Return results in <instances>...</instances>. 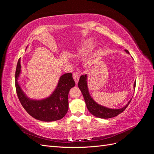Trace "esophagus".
Here are the masks:
<instances>
[{"instance_id":"obj_1","label":"esophagus","mask_w":154,"mask_h":154,"mask_svg":"<svg viewBox=\"0 0 154 154\" xmlns=\"http://www.w3.org/2000/svg\"><path fill=\"white\" fill-rule=\"evenodd\" d=\"M73 78L75 81V82L76 84H78V80H79V78H80V74L78 72H74L73 74Z\"/></svg>"}]
</instances>
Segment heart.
<instances>
[{
    "label": "heart",
    "mask_w": 154,
    "mask_h": 154,
    "mask_svg": "<svg viewBox=\"0 0 154 154\" xmlns=\"http://www.w3.org/2000/svg\"><path fill=\"white\" fill-rule=\"evenodd\" d=\"M92 44H93V42L91 39H88V40H84L82 43L81 44V45L80 46L79 48H78V53H84V52H87L91 48Z\"/></svg>",
    "instance_id": "heart-1"
}]
</instances>
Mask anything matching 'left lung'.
I'll use <instances>...</instances> for the list:
<instances>
[{"label": "left lung", "mask_w": 154, "mask_h": 154, "mask_svg": "<svg viewBox=\"0 0 154 154\" xmlns=\"http://www.w3.org/2000/svg\"><path fill=\"white\" fill-rule=\"evenodd\" d=\"M125 51L127 53L129 54V52H128L127 50H125ZM87 74L82 75L80 78L79 82H78V88H79L80 90H81L82 93V95L84 96V100H85L86 107L88 109V111L92 114V115L94 116L100 118H104V119H108V118H114L116 116L121 114L122 112H123L125 108L128 107V106L129 105L130 103L131 98L128 103L123 108H118V109H112V108H106L105 106H103L98 104V103L96 102L93 98L91 97L88 88V84H87ZM135 88H136V82H135L134 84V89L135 90Z\"/></svg>", "instance_id": "left-lung-1"}]
</instances>
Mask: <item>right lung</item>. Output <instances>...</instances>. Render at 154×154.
I'll return each mask as SVG.
<instances>
[{"mask_svg":"<svg viewBox=\"0 0 154 154\" xmlns=\"http://www.w3.org/2000/svg\"><path fill=\"white\" fill-rule=\"evenodd\" d=\"M20 73V58L16 69L15 86L18 99L25 110L34 118L43 122L59 120L64 118L68 109L69 91L75 86L72 73L62 75L54 92L50 96L42 100L30 99L25 94L18 82Z\"/></svg>","mask_w":154,"mask_h":154,"instance_id":"right-lung-1","label":"right lung"}]
</instances>
